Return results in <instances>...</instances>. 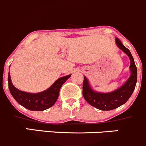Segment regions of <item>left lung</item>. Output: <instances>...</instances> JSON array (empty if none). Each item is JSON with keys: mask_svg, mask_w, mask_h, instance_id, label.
Segmentation results:
<instances>
[{"mask_svg": "<svg viewBox=\"0 0 146 146\" xmlns=\"http://www.w3.org/2000/svg\"><path fill=\"white\" fill-rule=\"evenodd\" d=\"M115 41L119 48L124 52L130 59V77L117 90L106 93L94 90L85 76H84L82 84V95L85 100L90 105L103 111L114 110L125 104L131 96L137 82V68L130 51L121 43L118 38H116Z\"/></svg>", "mask_w": 146, "mask_h": 146, "instance_id": "1", "label": "left lung"}]
</instances>
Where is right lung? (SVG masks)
<instances>
[{
    "instance_id": "right-lung-1",
    "label": "right lung",
    "mask_w": 146,
    "mask_h": 146,
    "mask_svg": "<svg viewBox=\"0 0 146 146\" xmlns=\"http://www.w3.org/2000/svg\"><path fill=\"white\" fill-rule=\"evenodd\" d=\"M71 75L59 78L56 80L51 87L42 92L37 93L21 91L16 88L12 83L10 72L8 73V88L10 94L17 103L32 111H44L52 107L59 95V91L61 86Z\"/></svg>"
}]
</instances>
